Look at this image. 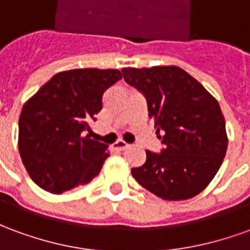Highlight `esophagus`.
I'll use <instances>...</instances> for the list:
<instances>
[{"instance_id":"obj_1","label":"esophagus","mask_w":250,"mask_h":250,"mask_svg":"<svg viewBox=\"0 0 250 250\" xmlns=\"http://www.w3.org/2000/svg\"><path fill=\"white\" fill-rule=\"evenodd\" d=\"M128 147H130V145L125 143V141H118L112 145V150L114 151H125V148H128Z\"/></svg>"}]
</instances>
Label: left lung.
<instances>
[{
    "instance_id": "8db88e82",
    "label": "left lung",
    "mask_w": 250,
    "mask_h": 250,
    "mask_svg": "<svg viewBox=\"0 0 250 250\" xmlns=\"http://www.w3.org/2000/svg\"><path fill=\"white\" fill-rule=\"evenodd\" d=\"M127 84L147 100L148 116L162 139L161 152L131 170L136 182L167 201L195 197L214 178L228 148L220 104L179 66L123 68Z\"/></svg>"
}]
</instances>
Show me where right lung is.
<instances>
[{
	"label": "right lung",
	"mask_w": 250,
	"mask_h": 250,
	"mask_svg": "<svg viewBox=\"0 0 250 250\" xmlns=\"http://www.w3.org/2000/svg\"><path fill=\"white\" fill-rule=\"evenodd\" d=\"M122 79L118 69H71L45 83L24 104L19 150L37 186L60 194L91 182L108 157L107 145L89 139V123L104 91Z\"/></svg>",
	"instance_id": "right-lung-1"
}]
</instances>
